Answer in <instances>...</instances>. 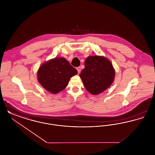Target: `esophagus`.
I'll list each match as a JSON object with an SVG mask.
<instances>
[{"mask_svg":"<svg viewBox=\"0 0 155 155\" xmlns=\"http://www.w3.org/2000/svg\"><path fill=\"white\" fill-rule=\"evenodd\" d=\"M77 71H78V73H80V71H81V67H77Z\"/></svg>","mask_w":155,"mask_h":155,"instance_id":"obj_1","label":"esophagus"}]
</instances>
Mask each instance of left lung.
Listing matches in <instances>:
<instances>
[{"mask_svg": "<svg viewBox=\"0 0 155 155\" xmlns=\"http://www.w3.org/2000/svg\"><path fill=\"white\" fill-rule=\"evenodd\" d=\"M115 71L110 61L102 56H89L80 76L85 88L93 95L101 94L113 83Z\"/></svg>", "mask_w": 155, "mask_h": 155, "instance_id": "left-lung-1", "label": "left lung"}]
</instances>
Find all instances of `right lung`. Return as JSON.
<instances>
[{
	"label": "right lung",
	"instance_id": "right-lung-1",
	"mask_svg": "<svg viewBox=\"0 0 155 155\" xmlns=\"http://www.w3.org/2000/svg\"><path fill=\"white\" fill-rule=\"evenodd\" d=\"M77 73V70L66 59L58 58L42 64L37 75L39 82L45 89L57 94L65 88L70 78Z\"/></svg>",
	"mask_w": 155,
	"mask_h": 155
}]
</instances>
